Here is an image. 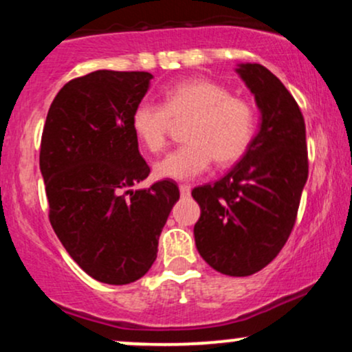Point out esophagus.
Returning a JSON list of instances; mask_svg holds the SVG:
<instances>
[{
  "mask_svg": "<svg viewBox=\"0 0 352 352\" xmlns=\"http://www.w3.org/2000/svg\"><path fill=\"white\" fill-rule=\"evenodd\" d=\"M190 185H180V193H182V197H188L190 195Z\"/></svg>",
  "mask_w": 352,
  "mask_h": 352,
  "instance_id": "1",
  "label": "esophagus"
}]
</instances>
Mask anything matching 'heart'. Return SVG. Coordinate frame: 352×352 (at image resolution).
I'll return each instance as SVG.
<instances>
[{"instance_id": "obj_1", "label": "heart", "mask_w": 352, "mask_h": 352, "mask_svg": "<svg viewBox=\"0 0 352 352\" xmlns=\"http://www.w3.org/2000/svg\"><path fill=\"white\" fill-rule=\"evenodd\" d=\"M187 144L155 164L162 179L192 180L208 170L213 160L230 165L253 142L256 112L248 100L213 80H187L165 92L162 104L140 102L132 112V131L148 152L167 145L172 122H184Z\"/></svg>"}]
</instances>
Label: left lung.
Listing matches in <instances>:
<instances>
[{
    "label": "left lung",
    "instance_id": "left-lung-1",
    "mask_svg": "<svg viewBox=\"0 0 352 352\" xmlns=\"http://www.w3.org/2000/svg\"><path fill=\"white\" fill-rule=\"evenodd\" d=\"M236 71L254 94L261 127L227 175L192 190L200 205L193 235L213 270L250 276L272 263L292 235L309 164L305 117L288 89L261 64Z\"/></svg>",
    "mask_w": 352,
    "mask_h": 352
}]
</instances>
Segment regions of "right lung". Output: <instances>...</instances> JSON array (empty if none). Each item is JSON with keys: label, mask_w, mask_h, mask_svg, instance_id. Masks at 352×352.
<instances>
[{"label": "right lung", "mask_w": 352, "mask_h": 352, "mask_svg": "<svg viewBox=\"0 0 352 352\" xmlns=\"http://www.w3.org/2000/svg\"><path fill=\"white\" fill-rule=\"evenodd\" d=\"M152 74L94 71L64 84L43 129L39 167L50 221L89 276L127 285L151 270L180 192L165 179L129 190L151 167L139 152L132 112Z\"/></svg>", "instance_id": "obj_1"}]
</instances>
